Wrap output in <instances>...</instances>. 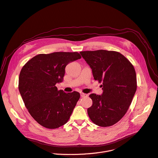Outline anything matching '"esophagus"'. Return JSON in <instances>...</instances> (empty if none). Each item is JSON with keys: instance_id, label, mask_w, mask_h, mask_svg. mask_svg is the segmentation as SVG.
Returning a JSON list of instances; mask_svg holds the SVG:
<instances>
[{"instance_id": "34e87169", "label": "esophagus", "mask_w": 158, "mask_h": 158, "mask_svg": "<svg viewBox=\"0 0 158 158\" xmlns=\"http://www.w3.org/2000/svg\"><path fill=\"white\" fill-rule=\"evenodd\" d=\"M88 95L87 94H85L83 93H81V97H87Z\"/></svg>"}]
</instances>
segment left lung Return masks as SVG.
I'll use <instances>...</instances> for the list:
<instances>
[{
    "instance_id": "8db88e82",
    "label": "left lung",
    "mask_w": 158,
    "mask_h": 158,
    "mask_svg": "<svg viewBox=\"0 0 158 158\" xmlns=\"http://www.w3.org/2000/svg\"><path fill=\"white\" fill-rule=\"evenodd\" d=\"M80 53L92 69L94 80L103 84L102 95H89L93 105L88 108L89 117L98 126L110 127L123 118L132 103L137 89L135 69L118 52L99 50Z\"/></svg>"
}]
</instances>
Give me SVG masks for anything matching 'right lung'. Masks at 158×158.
<instances>
[{
    "mask_svg": "<svg viewBox=\"0 0 158 158\" xmlns=\"http://www.w3.org/2000/svg\"><path fill=\"white\" fill-rule=\"evenodd\" d=\"M81 58L78 52L38 54L23 67L19 77V91L31 116L41 126L55 129L65 124L79 99L80 94L59 91L65 68Z\"/></svg>",
    "mask_w": 158,
    "mask_h": 158,
    "instance_id": "1",
    "label": "right lung"
}]
</instances>
